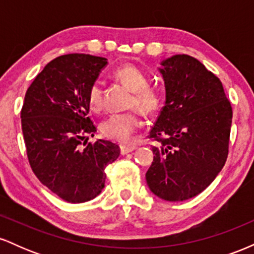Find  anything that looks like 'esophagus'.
<instances>
[{
    "label": "esophagus",
    "instance_id": "1",
    "mask_svg": "<svg viewBox=\"0 0 254 254\" xmlns=\"http://www.w3.org/2000/svg\"><path fill=\"white\" fill-rule=\"evenodd\" d=\"M135 149H136L135 145H122L121 153H122V155H127V154L131 153V151H133Z\"/></svg>",
    "mask_w": 254,
    "mask_h": 254
}]
</instances>
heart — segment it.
I'll use <instances>...</instances> for the list:
<instances>
[{
  "label": "heart",
  "mask_w": 254,
  "mask_h": 254,
  "mask_svg": "<svg viewBox=\"0 0 254 254\" xmlns=\"http://www.w3.org/2000/svg\"><path fill=\"white\" fill-rule=\"evenodd\" d=\"M115 76L132 90L131 106H137L148 116H155L162 110L165 105L164 92L156 87H150L149 77L138 66L125 64L116 69ZM87 101L93 112H100L103 110V87L99 81L90 86ZM141 125L142 119L138 111H130L111 115L101 124V131L107 138L119 143H127Z\"/></svg>",
  "instance_id": "obj_1"
}]
</instances>
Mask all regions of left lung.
I'll use <instances>...</instances> for the list:
<instances>
[{"instance_id":"8db88e82","label":"left lung","mask_w":254,"mask_h":254,"mask_svg":"<svg viewBox=\"0 0 254 254\" xmlns=\"http://www.w3.org/2000/svg\"><path fill=\"white\" fill-rule=\"evenodd\" d=\"M157 70L166 98L149 131L160 144L145 180L155 196L182 202L205 190L223 168L233 111L220 78L196 58L174 55Z\"/></svg>"}]
</instances>
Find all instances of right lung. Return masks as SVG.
Segmentation results:
<instances>
[{
  "instance_id": "add662e5",
  "label": "right lung",
  "mask_w": 254,
  "mask_h": 254,
  "mask_svg": "<svg viewBox=\"0 0 254 254\" xmlns=\"http://www.w3.org/2000/svg\"><path fill=\"white\" fill-rule=\"evenodd\" d=\"M107 60L84 54L60 56L28 87L21 127L28 161L39 182L69 203L88 202L105 188V168L118 159L116 143L97 139L87 97Z\"/></svg>"
}]
</instances>
